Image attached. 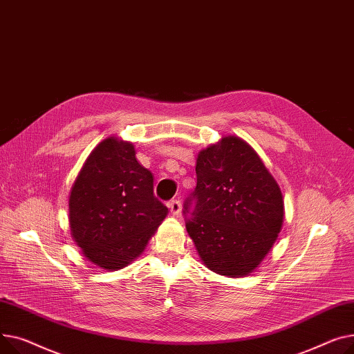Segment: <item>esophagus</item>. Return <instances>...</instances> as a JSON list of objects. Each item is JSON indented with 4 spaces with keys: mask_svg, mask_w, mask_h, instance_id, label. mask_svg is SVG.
<instances>
[{
    "mask_svg": "<svg viewBox=\"0 0 354 354\" xmlns=\"http://www.w3.org/2000/svg\"><path fill=\"white\" fill-rule=\"evenodd\" d=\"M169 209H170V212L173 214H178L181 212V203H180V200L173 198L171 201H169Z\"/></svg>",
    "mask_w": 354,
    "mask_h": 354,
    "instance_id": "esophagus-1",
    "label": "esophagus"
}]
</instances>
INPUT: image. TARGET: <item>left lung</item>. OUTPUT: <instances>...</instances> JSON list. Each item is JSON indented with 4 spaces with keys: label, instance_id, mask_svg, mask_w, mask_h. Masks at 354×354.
<instances>
[{
    "label": "left lung",
    "instance_id": "obj_1",
    "mask_svg": "<svg viewBox=\"0 0 354 354\" xmlns=\"http://www.w3.org/2000/svg\"><path fill=\"white\" fill-rule=\"evenodd\" d=\"M196 174L183 214L200 259L223 276L252 273L283 224L279 184L250 145L233 136L198 154Z\"/></svg>",
    "mask_w": 354,
    "mask_h": 354
}]
</instances>
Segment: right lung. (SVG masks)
<instances>
[{"label":"right lung","instance_id":"right-lung-1","mask_svg":"<svg viewBox=\"0 0 354 354\" xmlns=\"http://www.w3.org/2000/svg\"><path fill=\"white\" fill-rule=\"evenodd\" d=\"M70 227L84 256L110 272L126 267L167 216L154 196V177L134 145L110 137L80 171L70 196Z\"/></svg>","mask_w":354,"mask_h":354}]
</instances>
